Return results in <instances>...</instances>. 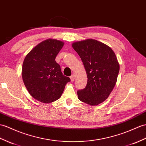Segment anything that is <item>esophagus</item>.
<instances>
[{
	"label": "esophagus",
	"instance_id": "34e87169",
	"mask_svg": "<svg viewBox=\"0 0 146 146\" xmlns=\"http://www.w3.org/2000/svg\"><path fill=\"white\" fill-rule=\"evenodd\" d=\"M70 79H71V81H73L74 80V74H72V75L70 76Z\"/></svg>",
	"mask_w": 146,
	"mask_h": 146
}]
</instances>
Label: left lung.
Returning a JSON list of instances; mask_svg holds the SVG:
<instances>
[{
  "mask_svg": "<svg viewBox=\"0 0 146 146\" xmlns=\"http://www.w3.org/2000/svg\"><path fill=\"white\" fill-rule=\"evenodd\" d=\"M80 56L87 74V84L78 90V98L91 106L103 103L110 96L116 84L119 64L109 46L93 39L72 44Z\"/></svg>",
  "mask_w": 146,
  "mask_h": 146,
  "instance_id": "8db88e82",
  "label": "left lung"
}]
</instances>
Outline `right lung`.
<instances>
[{
  "label": "right lung",
  "instance_id": "add662e5",
  "mask_svg": "<svg viewBox=\"0 0 146 146\" xmlns=\"http://www.w3.org/2000/svg\"><path fill=\"white\" fill-rule=\"evenodd\" d=\"M63 45L60 40H46L35 46L23 61V83L30 95L42 103L58 100L66 83L70 81L69 77L63 75L55 61Z\"/></svg>",
  "mask_w": 146,
  "mask_h": 146
}]
</instances>
